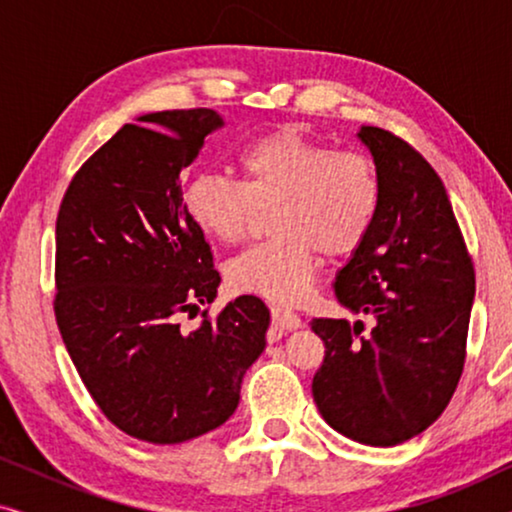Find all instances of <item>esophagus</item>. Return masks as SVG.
<instances>
[{"label":"esophagus","mask_w":512,"mask_h":512,"mask_svg":"<svg viewBox=\"0 0 512 512\" xmlns=\"http://www.w3.org/2000/svg\"><path fill=\"white\" fill-rule=\"evenodd\" d=\"M272 324L279 331H296V328H300V317L291 310H284V307H272Z\"/></svg>","instance_id":"34e87169"}]
</instances>
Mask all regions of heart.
Wrapping results in <instances>:
<instances>
[{
  "instance_id": "b5f03b06",
  "label": "heart",
  "mask_w": 512,
  "mask_h": 512,
  "mask_svg": "<svg viewBox=\"0 0 512 512\" xmlns=\"http://www.w3.org/2000/svg\"><path fill=\"white\" fill-rule=\"evenodd\" d=\"M242 179L200 172L188 179L184 207L202 235L240 242L256 209H268L270 240L228 263L235 291L296 303L310 291L314 250L347 256L359 249L380 209V181L370 158L331 151L296 128L254 139L237 158Z\"/></svg>"
}]
</instances>
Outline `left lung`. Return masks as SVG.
Here are the masks:
<instances>
[{
  "label": "left lung",
  "mask_w": 512,
  "mask_h": 512,
  "mask_svg": "<svg viewBox=\"0 0 512 512\" xmlns=\"http://www.w3.org/2000/svg\"><path fill=\"white\" fill-rule=\"evenodd\" d=\"M380 209L366 240L335 275V296L375 326L312 319L326 356L312 380L321 417L342 436L391 447L429 429L466 361L475 272L436 170L401 137L363 125Z\"/></svg>",
  "instance_id": "1"
}]
</instances>
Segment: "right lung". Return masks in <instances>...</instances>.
Returning <instances> with one entry per match:
<instances>
[{"mask_svg": "<svg viewBox=\"0 0 512 512\" xmlns=\"http://www.w3.org/2000/svg\"><path fill=\"white\" fill-rule=\"evenodd\" d=\"M128 123L74 174L55 223V319L104 417L132 438L174 445L214 431L240 403L265 349L270 310L240 296L184 331L179 314L216 298L205 235L179 174L221 128L214 109Z\"/></svg>", "mask_w": 512, "mask_h": 512, "instance_id": "add662e5", "label": "right lung"}]
</instances>
